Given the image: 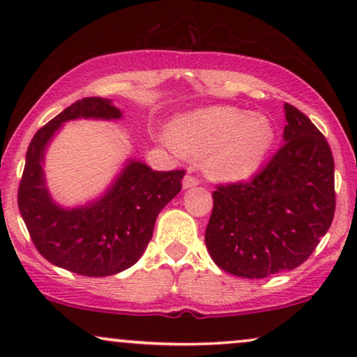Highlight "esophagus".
Wrapping results in <instances>:
<instances>
[{
	"mask_svg": "<svg viewBox=\"0 0 357 357\" xmlns=\"http://www.w3.org/2000/svg\"><path fill=\"white\" fill-rule=\"evenodd\" d=\"M198 183H199V180H198L197 177H193L192 174H187V175H185V178H183V182H182L183 188H192V187H197Z\"/></svg>",
	"mask_w": 357,
	"mask_h": 357,
	"instance_id": "34e87169",
	"label": "esophagus"
}]
</instances>
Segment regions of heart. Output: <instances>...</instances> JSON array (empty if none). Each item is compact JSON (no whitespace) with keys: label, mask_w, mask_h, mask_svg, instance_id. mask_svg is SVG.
Here are the masks:
<instances>
[{"label":"heart","mask_w":357,"mask_h":357,"mask_svg":"<svg viewBox=\"0 0 357 357\" xmlns=\"http://www.w3.org/2000/svg\"><path fill=\"white\" fill-rule=\"evenodd\" d=\"M275 141L268 119L236 107H209L180 116L170 126V143L187 158L208 154L211 177L243 180L260 167Z\"/></svg>","instance_id":"heart-1"}]
</instances>
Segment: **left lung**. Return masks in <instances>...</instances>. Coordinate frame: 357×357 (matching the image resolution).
<instances>
[{
  "label": "left lung",
  "mask_w": 357,
  "mask_h": 357,
  "mask_svg": "<svg viewBox=\"0 0 357 357\" xmlns=\"http://www.w3.org/2000/svg\"><path fill=\"white\" fill-rule=\"evenodd\" d=\"M284 144L250 182L219 185L204 242L231 275L261 280L312 255L335 216V162L325 136L284 104Z\"/></svg>",
  "instance_id": "8db88e82"
}]
</instances>
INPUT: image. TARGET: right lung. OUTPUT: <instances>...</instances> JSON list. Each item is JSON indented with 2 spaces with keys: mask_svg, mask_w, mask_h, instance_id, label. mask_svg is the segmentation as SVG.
I'll use <instances>...</instances> for the list:
<instances>
[{
  "mask_svg": "<svg viewBox=\"0 0 357 357\" xmlns=\"http://www.w3.org/2000/svg\"><path fill=\"white\" fill-rule=\"evenodd\" d=\"M119 120L109 99L75 102L33 135L19 183L17 204L33 245L53 265L82 276H112L133 266L153 237L160 209L182 190L185 170L158 172L130 159L109 190L94 202L63 208L48 192L43 159L65 121Z\"/></svg>",
  "mask_w": 357,
  "mask_h": 357,
  "instance_id": "1",
  "label": "right lung"
}]
</instances>
